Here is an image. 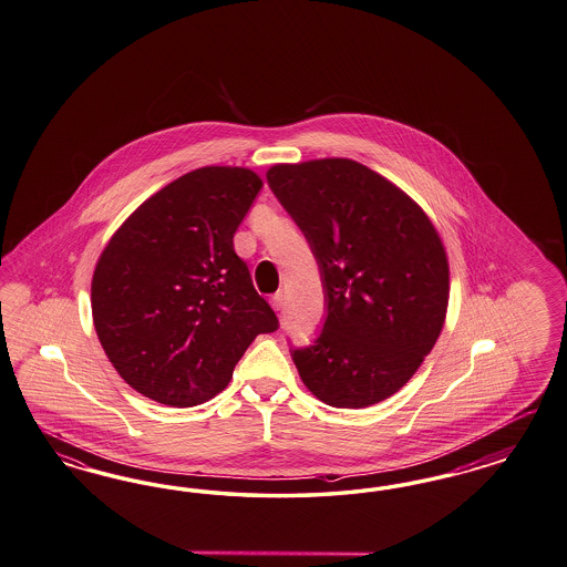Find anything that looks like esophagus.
I'll use <instances>...</instances> for the list:
<instances>
[{"label":"esophagus","mask_w":567,"mask_h":567,"mask_svg":"<svg viewBox=\"0 0 567 567\" xmlns=\"http://www.w3.org/2000/svg\"><path fill=\"white\" fill-rule=\"evenodd\" d=\"M272 308L276 312H280L285 308V293L282 291L272 295Z\"/></svg>","instance_id":"1"}]
</instances>
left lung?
<instances>
[{
  "label": "left lung",
  "mask_w": 567,
  "mask_h": 567,
  "mask_svg": "<svg viewBox=\"0 0 567 567\" xmlns=\"http://www.w3.org/2000/svg\"><path fill=\"white\" fill-rule=\"evenodd\" d=\"M266 179L324 291L322 331L291 348L301 381L337 409L390 398L435 346L449 308V261L430 217L350 158L274 165Z\"/></svg>",
  "instance_id": "left-lung-1"
}]
</instances>
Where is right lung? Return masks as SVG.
<instances>
[{
	"mask_svg": "<svg viewBox=\"0 0 567 567\" xmlns=\"http://www.w3.org/2000/svg\"><path fill=\"white\" fill-rule=\"evenodd\" d=\"M261 179L203 167L142 203L102 251L92 280L100 343L127 385L167 406L224 390L257 334L278 329L235 233Z\"/></svg>",
	"mask_w": 567,
	"mask_h": 567,
	"instance_id": "1",
	"label": "right lung"
}]
</instances>
